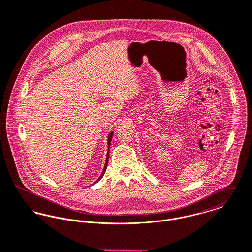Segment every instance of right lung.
<instances>
[{"mask_svg": "<svg viewBox=\"0 0 252 252\" xmlns=\"http://www.w3.org/2000/svg\"><path fill=\"white\" fill-rule=\"evenodd\" d=\"M112 132L109 134V137H108V153H107V158H106V162H105V166L103 168V171H102V174L100 175V177L98 178V180L97 181H99L102 177H103V175H104V173H105V171H106V168H107V164H108V158H109V148H110V144H111V140H112Z\"/></svg>", "mask_w": 252, "mask_h": 252, "instance_id": "add662e5", "label": "right lung"}]
</instances>
